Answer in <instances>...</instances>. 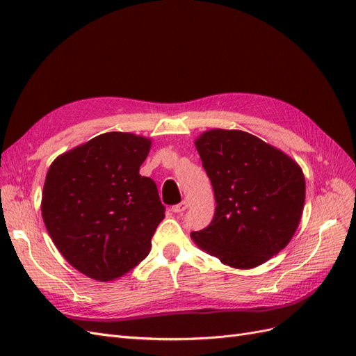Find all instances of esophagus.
Segmentation results:
<instances>
[{"label": "esophagus", "mask_w": 356, "mask_h": 356, "mask_svg": "<svg viewBox=\"0 0 356 356\" xmlns=\"http://www.w3.org/2000/svg\"><path fill=\"white\" fill-rule=\"evenodd\" d=\"M187 208H188V203L184 200V202H181V203L175 204V207H172V212H175V213H181V212H184Z\"/></svg>", "instance_id": "34e87169"}]
</instances>
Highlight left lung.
Here are the masks:
<instances>
[{
  "mask_svg": "<svg viewBox=\"0 0 356 356\" xmlns=\"http://www.w3.org/2000/svg\"><path fill=\"white\" fill-rule=\"evenodd\" d=\"M195 145L213 188L211 224L191 239L233 268L266 263L293 239L306 199L303 170L282 149L243 131L211 129Z\"/></svg>",
  "mask_w": 356,
  "mask_h": 356,
  "instance_id": "1",
  "label": "left lung"
}]
</instances>
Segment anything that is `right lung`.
I'll return each instance as SVG.
<instances>
[{"mask_svg": "<svg viewBox=\"0 0 356 356\" xmlns=\"http://www.w3.org/2000/svg\"><path fill=\"white\" fill-rule=\"evenodd\" d=\"M152 139L106 132L58 156L41 196V215L62 257L99 282L124 276L152 250L165 218L156 182L139 175Z\"/></svg>", "mask_w": 356, "mask_h": 356, "instance_id": "obj_1", "label": "right lung"}]
</instances>
